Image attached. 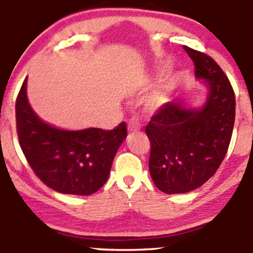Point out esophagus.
Returning a JSON list of instances; mask_svg holds the SVG:
<instances>
[{"label": "esophagus", "instance_id": "1", "mask_svg": "<svg viewBox=\"0 0 253 253\" xmlns=\"http://www.w3.org/2000/svg\"><path fill=\"white\" fill-rule=\"evenodd\" d=\"M140 129V123L136 118H132L128 123V130L130 132H135V130Z\"/></svg>", "mask_w": 253, "mask_h": 253}]
</instances>
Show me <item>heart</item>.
<instances>
[{"label": "heart", "mask_w": 253, "mask_h": 253, "mask_svg": "<svg viewBox=\"0 0 253 253\" xmlns=\"http://www.w3.org/2000/svg\"><path fill=\"white\" fill-rule=\"evenodd\" d=\"M168 95H169V88H168L167 85L159 86V88L155 91V94L151 96L149 101L151 108H157V107L162 106V104L167 101Z\"/></svg>", "instance_id": "heart-1"}]
</instances>
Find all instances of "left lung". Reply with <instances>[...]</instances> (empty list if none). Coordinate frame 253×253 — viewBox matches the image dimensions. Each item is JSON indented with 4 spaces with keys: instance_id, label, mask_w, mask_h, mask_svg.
I'll use <instances>...</instances> for the list:
<instances>
[{
    "instance_id": "1",
    "label": "left lung",
    "mask_w": 253,
    "mask_h": 253,
    "mask_svg": "<svg viewBox=\"0 0 253 253\" xmlns=\"http://www.w3.org/2000/svg\"><path fill=\"white\" fill-rule=\"evenodd\" d=\"M183 48L194 62L197 80L206 81L208 96L200 109L187 108L182 101L165 103L146 125L150 173L165 194L189 193L216 172L236 118V96L221 68L208 54Z\"/></svg>"
}]
</instances>
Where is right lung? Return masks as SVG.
Segmentation results:
<instances>
[{
    "label": "right lung",
    "mask_w": 253,
    "mask_h": 253,
    "mask_svg": "<svg viewBox=\"0 0 253 253\" xmlns=\"http://www.w3.org/2000/svg\"><path fill=\"white\" fill-rule=\"evenodd\" d=\"M26 89L27 78L16 97V130L32 170L58 193H96L108 179L115 153L126 139V124L112 130L56 128L38 118L28 103Z\"/></svg>",
    "instance_id": "add662e5"
}]
</instances>
